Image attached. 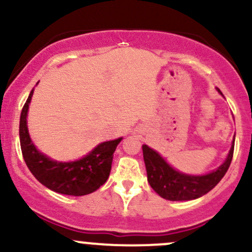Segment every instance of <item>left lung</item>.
Here are the masks:
<instances>
[{"instance_id": "8db88e82", "label": "left lung", "mask_w": 252, "mask_h": 252, "mask_svg": "<svg viewBox=\"0 0 252 252\" xmlns=\"http://www.w3.org/2000/svg\"><path fill=\"white\" fill-rule=\"evenodd\" d=\"M218 93L222 95L220 89ZM234 140L225 161L216 171L204 175H190L174 169L157 151L142 145L147 180L152 189L169 201H189L207 194L220 182L230 166L234 152Z\"/></svg>"}]
</instances>
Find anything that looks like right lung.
I'll use <instances>...</instances> for the list:
<instances>
[{
	"instance_id": "add662e5",
	"label": "right lung",
	"mask_w": 252,
	"mask_h": 252,
	"mask_svg": "<svg viewBox=\"0 0 252 252\" xmlns=\"http://www.w3.org/2000/svg\"><path fill=\"white\" fill-rule=\"evenodd\" d=\"M32 94L34 89L23 107L19 122L20 147L29 171L42 185L58 194L83 196L96 191L110 177L113 152L122 138L101 142L77 161H53L35 147L28 131L27 116Z\"/></svg>"
}]
</instances>
